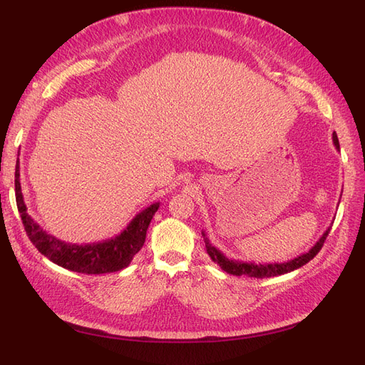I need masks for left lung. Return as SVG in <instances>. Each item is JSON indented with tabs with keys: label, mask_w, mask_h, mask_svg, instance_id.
<instances>
[{
	"label": "left lung",
	"mask_w": 365,
	"mask_h": 365,
	"mask_svg": "<svg viewBox=\"0 0 365 365\" xmlns=\"http://www.w3.org/2000/svg\"><path fill=\"white\" fill-rule=\"evenodd\" d=\"M334 138V145L336 148V150H339V141L338 137L334 132L332 134ZM330 227L324 231L323 236L317 240V244L309 250L304 254H300L295 259H291L288 262H274V263H256V262H244V260H235V259H228L222 251H219L216 247H213L210 244V240L205 235V231H202L204 236V242H205V248L208 256L212 257V260L215 263H217L220 268H222L225 272L233 274V275H248V277H256V279H264V277H274V275H282V274H288L294 269L302 268L303 264H306L309 260H312L318 251L322 250L324 240L329 235Z\"/></svg>",
	"instance_id": "8db88e82"
}]
</instances>
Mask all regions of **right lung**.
<instances>
[{
    "label": "right lung",
    "mask_w": 365,
    "mask_h": 365,
    "mask_svg": "<svg viewBox=\"0 0 365 365\" xmlns=\"http://www.w3.org/2000/svg\"><path fill=\"white\" fill-rule=\"evenodd\" d=\"M15 196L18 212L23 219L26 233L31 244L53 263L65 269L82 274H106L126 268L135 254L145 245L146 231L160 207V202H155L141 210L115 237L79 245L51 236L27 213V205L24 202L23 190H21L19 161H16L15 169Z\"/></svg>",
    "instance_id": "obj_1"
}]
</instances>
